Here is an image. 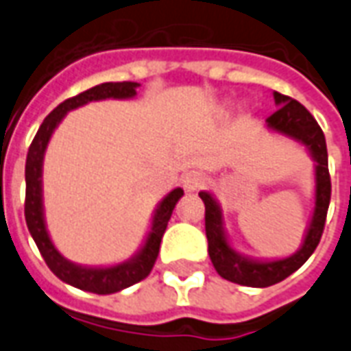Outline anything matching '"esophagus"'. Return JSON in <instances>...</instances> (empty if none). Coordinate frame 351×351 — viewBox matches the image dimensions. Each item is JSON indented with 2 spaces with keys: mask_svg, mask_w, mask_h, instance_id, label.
Wrapping results in <instances>:
<instances>
[{
  "mask_svg": "<svg viewBox=\"0 0 351 351\" xmlns=\"http://www.w3.org/2000/svg\"><path fill=\"white\" fill-rule=\"evenodd\" d=\"M206 182H208V178L202 175L201 171H188L182 176V188L186 191H199L206 186Z\"/></svg>",
  "mask_w": 351,
  "mask_h": 351,
  "instance_id": "esophagus-1",
  "label": "esophagus"
}]
</instances>
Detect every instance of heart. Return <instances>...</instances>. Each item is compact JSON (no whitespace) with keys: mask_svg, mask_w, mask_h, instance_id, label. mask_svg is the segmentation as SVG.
<instances>
[{"mask_svg":"<svg viewBox=\"0 0 351 351\" xmlns=\"http://www.w3.org/2000/svg\"><path fill=\"white\" fill-rule=\"evenodd\" d=\"M227 106H228V104H227Z\"/></svg>","mask_w":351,"mask_h":351,"instance_id":"b5f03b06","label":"heart"}]
</instances>
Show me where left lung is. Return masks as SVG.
Returning a JSON list of instances; mask_svg holds the SVG:
<instances>
[{"instance_id":"1","label":"left lung","mask_w":351,"mask_h":351,"mask_svg":"<svg viewBox=\"0 0 351 351\" xmlns=\"http://www.w3.org/2000/svg\"><path fill=\"white\" fill-rule=\"evenodd\" d=\"M277 111L266 119V128L277 136L288 137L307 150L314 162V208L305 228L301 245L295 253L282 258H255L240 253L232 245L225 228V217L219 201L212 191H201L199 197L206 206L204 225L208 238V255L217 274L236 285L253 288L271 287L287 279L295 269H300L320 243L329 199H331V180L328 171V147L324 132L300 102L274 90Z\"/></svg>"}]
</instances>
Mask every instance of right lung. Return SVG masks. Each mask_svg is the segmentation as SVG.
Masks as SVG:
<instances>
[{"instance_id": "add662e5", "label": "right lung", "mask_w": 351, "mask_h": 351, "mask_svg": "<svg viewBox=\"0 0 351 351\" xmlns=\"http://www.w3.org/2000/svg\"><path fill=\"white\" fill-rule=\"evenodd\" d=\"M139 87L141 85L136 82L100 83L93 89L80 93L74 98H69L63 104H59L40 124L37 136L31 143L27 160H25V223H27L31 236L37 243L43 258L48 264V268L61 281L70 287L80 288V290L93 292V294H115V292H121L124 288L143 281L150 274V269L158 258L162 236L167 228L176 202L184 195V189L175 188L156 204L147 234L143 238L139 249L130 258L117 262V264H110V266L76 264L59 253V249L56 247V243L48 232L43 193L44 156H46L53 132L63 123L69 111L83 108L89 102H100V100H132V98H136Z\"/></svg>"}]
</instances>
